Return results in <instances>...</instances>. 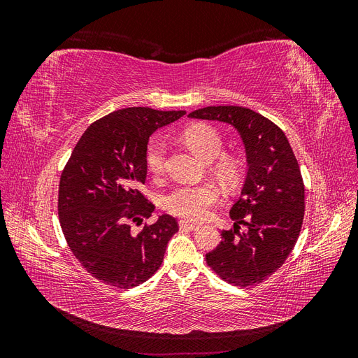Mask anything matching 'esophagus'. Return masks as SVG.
<instances>
[{"instance_id": "obj_1", "label": "esophagus", "mask_w": 358, "mask_h": 358, "mask_svg": "<svg viewBox=\"0 0 358 358\" xmlns=\"http://www.w3.org/2000/svg\"><path fill=\"white\" fill-rule=\"evenodd\" d=\"M179 227L180 230H189V231H194V230H199V224H194V222H189L187 220H180L179 221Z\"/></svg>"}]
</instances>
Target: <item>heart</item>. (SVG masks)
<instances>
[{"label": "heart", "mask_w": 358, "mask_h": 358, "mask_svg": "<svg viewBox=\"0 0 358 358\" xmlns=\"http://www.w3.org/2000/svg\"><path fill=\"white\" fill-rule=\"evenodd\" d=\"M187 143L201 157L212 159L222 152L224 142L221 134L210 125L196 124L183 131ZM169 154L167 140L161 136L154 137L146 148V166L152 175H161L166 169ZM218 175L231 182L237 176V164L230 157H221L215 164ZM220 199V188L213 182L180 183L164 197V208L187 220H204L212 206Z\"/></svg>", "instance_id": "obj_1"}]
</instances>
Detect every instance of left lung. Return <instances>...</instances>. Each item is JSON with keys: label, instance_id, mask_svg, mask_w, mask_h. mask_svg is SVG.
Wrapping results in <instances>:
<instances>
[{"label": "left lung", "instance_id": "1", "mask_svg": "<svg viewBox=\"0 0 358 358\" xmlns=\"http://www.w3.org/2000/svg\"><path fill=\"white\" fill-rule=\"evenodd\" d=\"M220 121L239 131L246 150L248 173L230 210L233 230L206 254V263L229 284H262L285 263L305 216V185L288 138L276 124L242 106H209L188 115ZM247 230L239 232L240 225Z\"/></svg>", "mask_w": 358, "mask_h": 358}]
</instances>
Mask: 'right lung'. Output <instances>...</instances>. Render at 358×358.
Wrapping results in <instances>:
<instances>
[{"label": "right lung", "mask_w": 358, "mask_h": 358, "mask_svg": "<svg viewBox=\"0 0 358 358\" xmlns=\"http://www.w3.org/2000/svg\"><path fill=\"white\" fill-rule=\"evenodd\" d=\"M185 110L127 107L91 124L62 170L58 192L61 229L86 272L115 288L143 284L159 268L179 227L170 215L142 225L155 206L140 192L146 148L155 129Z\"/></svg>", "instance_id": "obj_1"}]
</instances>
